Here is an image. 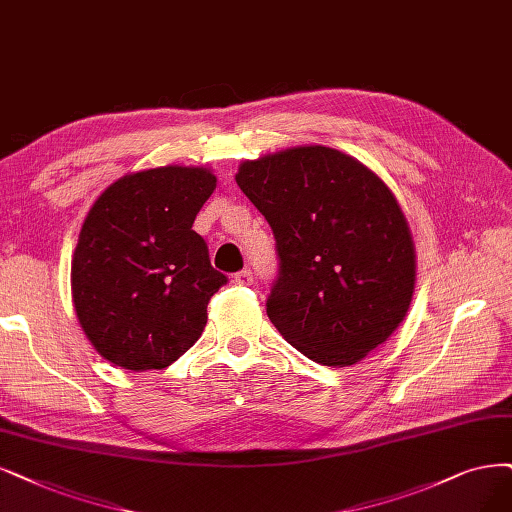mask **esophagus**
<instances>
[{"mask_svg":"<svg viewBox=\"0 0 512 512\" xmlns=\"http://www.w3.org/2000/svg\"><path fill=\"white\" fill-rule=\"evenodd\" d=\"M234 282H236V285H240V287L251 285V282H253V272H251V268H244V270L236 272V274H234Z\"/></svg>","mask_w":512,"mask_h":512,"instance_id":"obj_1","label":"esophagus"}]
</instances>
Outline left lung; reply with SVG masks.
<instances>
[{
    "label": "left lung",
    "instance_id": "left-lung-1",
    "mask_svg": "<svg viewBox=\"0 0 512 512\" xmlns=\"http://www.w3.org/2000/svg\"><path fill=\"white\" fill-rule=\"evenodd\" d=\"M236 183L272 227V325L310 361L348 367L392 335L415 285L407 219L386 183L310 145L242 162Z\"/></svg>",
    "mask_w": 512,
    "mask_h": 512
}]
</instances>
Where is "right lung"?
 <instances>
[{"mask_svg": "<svg viewBox=\"0 0 512 512\" xmlns=\"http://www.w3.org/2000/svg\"><path fill=\"white\" fill-rule=\"evenodd\" d=\"M215 185L206 168H151L109 185L90 208L71 291L84 333L109 363L164 369L198 342L208 301L227 282L192 230Z\"/></svg>", "mask_w": 512, "mask_h": 512, "instance_id": "right-lung-1", "label": "right lung"}]
</instances>
